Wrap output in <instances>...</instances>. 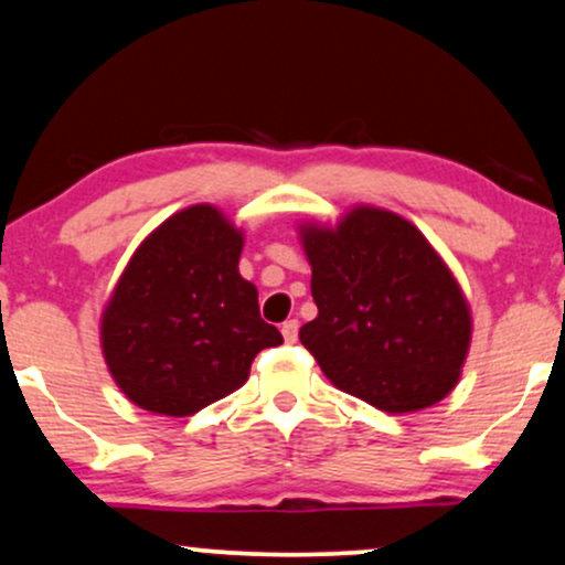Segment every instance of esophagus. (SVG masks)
Segmentation results:
<instances>
[{"instance_id": "esophagus-1", "label": "esophagus", "mask_w": 565, "mask_h": 565, "mask_svg": "<svg viewBox=\"0 0 565 565\" xmlns=\"http://www.w3.org/2000/svg\"><path fill=\"white\" fill-rule=\"evenodd\" d=\"M281 334H284V342L295 344L297 342V334H300V323H297L295 318H291V321H284Z\"/></svg>"}]
</instances>
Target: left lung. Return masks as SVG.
<instances>
[{
  "instance_id": "8db88e82",
  "label": "left lung",
  "mask_w": 565,
  "mask_h": 565,
  "mask_svg": "<svg viewBox=\"0 0 565 565\" xmlns=\"http://www.w3.org/2000/svg\"><path fill=\"white\" fill-rule=\"evenodd\" d=\"M318 316L300 342L331 384L386 413L439 403L471 348V310L452 270L411 221L358 205L300 226Z\"/></svg>"
}]
</instances>
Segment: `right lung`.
Returning a JSON list of instances; mask_svg holds the SVG:
<instances>
[{"label":"right lung","instance_id":"right-lung-1","mask_svg":"<svg viewBox=\"0 0 565 565\" xmlns=\"http://www.w3.org/2000/svg\"><path fill=\"white\" fill-rule=\"evenodd\" d=\"M244 234L213 205H192L139 244L102 312L115 384L160 416H192L247 382L284 339L239 276Z\"/></svg>","mask_w":565,"mask_h":565}]
</instances>
